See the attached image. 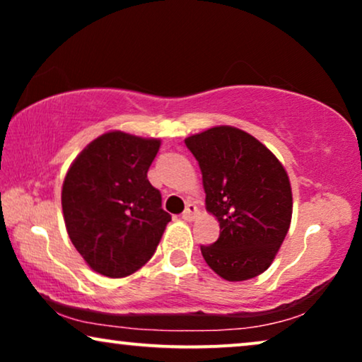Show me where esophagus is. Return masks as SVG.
<instances>
[{"instance_id": "34e87169", "label": "esophagus", "mask_w": 362, "mask_h": 362, "mask_svg": "<svg viewBox=\"0 0 362 362\" xmlns=\"http://www.w3.org/2000/svg\"><path fill=\"white\" fill-rule=\"evenodd\" d=\"M197 212H199V211H197V206L192 204V202H189V204L186 206L185 212H182V219H185V221H194Z\"/></svg>"}]
</instances>
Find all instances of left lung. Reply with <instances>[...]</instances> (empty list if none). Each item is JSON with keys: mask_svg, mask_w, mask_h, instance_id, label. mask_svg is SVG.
<instances>
[{"mask_svg": "<svg viewBox=\"0 0 362 362\" xmlns=\"http://www.w3.org/2000/svg\"><path fill=\"white\" fill-rule=\"evenodd\" d=\"M185 143L199 163L206 209L221 227L214 244L201 245L206 264L229 281L264 274L290 229L293 199L285 168L234 127L209 128Z\"/></svg>", "mask_w": 362, "mask_h": 362, "instance_id": "left-lung-1", "label": "left lung"}]
</instances>
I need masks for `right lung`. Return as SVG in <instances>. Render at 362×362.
<instances>
[{
    "mask_svg": "<svg viewBox=\"0 0 362 362\" xmlns=\"http://www.w3.org/2000/svg\"><path fill=\"white\" fill-rule=\"evenodd\" d=\"M160 140L108 132L83 148L62 185L67 234L92 270L135 274L155 254L171 216L146 173Z\"/></svg>",
    "mask_w": 362,
    "mask_h": 362,
    "instance_id": "1",
    "label": "right lung"
}]
</instances>
